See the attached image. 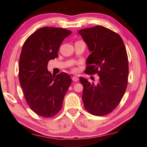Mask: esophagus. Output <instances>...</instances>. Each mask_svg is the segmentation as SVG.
<instances>
[{
	"label": "esophagus",
	"mask_w": 147,
	"mask_h": 147,
	"mask_svg": "<svg viewBox=\"0 0 147 147\" xmlns=\"http://www.w3.org/2000/svg\"><path fill=\"white\" fill-rule=\"evenodd\" d=\"M72 80H73L74 82H78L79 78H78V77H77L76 76H74L72 77Z\"/></svg>",
	"instance_id": "esophagus-1"
}]
</instances>
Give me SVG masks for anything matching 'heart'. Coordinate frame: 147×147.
I'll return each instance as SVG.
<instances>
[{
    "label": "heart",
    "instance_id": "obj_1",
    "mask_svg": "<svg viewBox=\"0 0 147 147\" xmlns=\"http://www.w3.org/2000/svg\"><path fill=\"white\" fill-rule=\"evenodd\" d=\"M76 70H77V69H76L75 67H73V68H72V71H73V72H76Z\"/></svg>",
    "mask_w": 147,
    "mask_h": 147
}]
</instances>
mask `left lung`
Instances as JSON below:
<instances>
[{
  "label": "left lung",
  "mask_w": 147,
  "mask_h": 147,
  "mask_svg": "<svg viewBox=\"0 0 147 147\" xmlns=\"http://www.w3.org/2000/svg\"><path fill=\"white\" fill-rule=\"evenodd\" d=\"M91 54L87 59V74H97V84L83 77L84 108L92 115L103 116L113 111L123 98L127 88L128 59L121 37L102 26L78 31Z\"/></svg>",
  "instance_id": "left-lung-1"
}]
</instances>
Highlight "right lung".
Segmentation results:
<instances>
[{"label": "right lung", "mask_w": 147, "mask_h": 147, "mask_svg": "<svg viewBox=\"0 0 147 147\" xmlns=\"http://www.w3.org/2000/svg\"><path fill=\"white\" fill-rule=\"evenodd\" d=\"M72 32L61 28L43 27L24 42L19 62V78L24 98L34 113L52 117L62 107L71 84L68 74L53 75L47 69L49 60L58 56L62 41Z\"/></svg>", "instance_id": "obj_1"}]
</instances>
